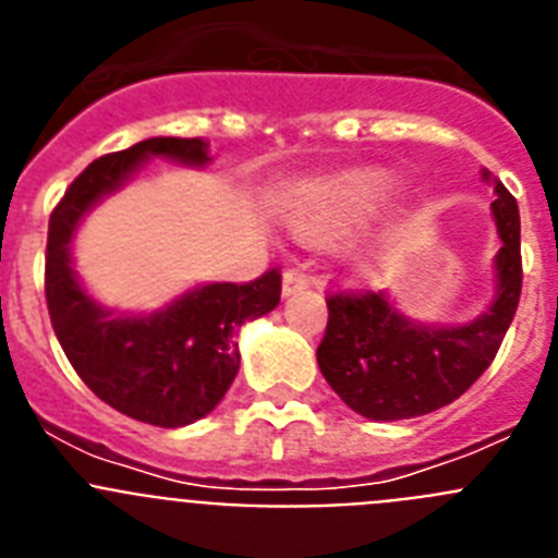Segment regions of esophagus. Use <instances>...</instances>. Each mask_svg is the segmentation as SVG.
<instances>
[{
  "label": "esophagus",
  "instance_id": "obj_1",
  "mask_svg": "<svg viewBox=\"0 0 558 558\" xmlns=\"http://www.w3.org/2000/svg\"><path fill=\"white\" fill-rule=\"evenodd\" d=\"M310 284H313V279H310L307 274H302V270H299V268H288L282 274V293L284 295L299 293V290L310 288Z\"/></svg>",
  "mask_w": 558,
  "mask_h": 558
}]
</instances>
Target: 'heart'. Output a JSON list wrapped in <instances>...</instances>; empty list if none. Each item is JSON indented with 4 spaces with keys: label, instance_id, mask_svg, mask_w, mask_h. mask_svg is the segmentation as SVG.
<instances>
[{
    "label": "heart",
    "instance_id": "1",
    "mask_svg": "<svg viewBox=\"0 0 558 558\" xmlns=\"http://www.w3.org/2000/svg\"><path fill=\"white\" fill-rule=\"evenodd\" d=\"M397 186V179L386 170H347L338 175H324L302 184L284 206L288 223L295 234L310 240H324L386 201Z\"/></svg>",
    "mask_w": 558,
    "mask_h": 558
}]
</instances>
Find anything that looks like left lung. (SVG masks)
Instances as JSON below:
<instances>
[{"label":"left lung","mask_w":558,"mask_h":558,"mask_svg":"<svg viewBox=\"0 0 558 558\" xmlns=\"http://www.w3.org/2000/svg\"><path fill=\"white\" fill-rule=\"evenodd\" d=\"M492 215L502 245L495 256V299L475 322L430 327L399 313L386 293L340 290L327 295L329 322L318 368L354 413L374 422L425 416L450 405L495 360L514 322L522 290L520 209L489 170Z\"/></svg>","instance_id":"obj_1"}]
</instances>
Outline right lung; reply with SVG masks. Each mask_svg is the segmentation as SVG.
<instances>
[{
  "mask_svg": "<svg viewBox=\"0 0 558 558\" xmlns=\"http://www.w3.org/2000/svg\"><path fill=\"white\" fill-rule=\"evenodd\" d=\"M153 156L186 167L211 161L204 140L179 136H153L92 161L49 218L44 290L58 343L102 402L145 425L184 427L226 397L240 368L236 329L279 304L282 274L270 268L245 284H201L150 315L97 304L72 268V236L86 211Z\"/></svg>",
  "mask_w": 558,
  "mask_h": 558,
  "instance_id": "obj_1",
  "label": "right lung"
}]
</instances>
